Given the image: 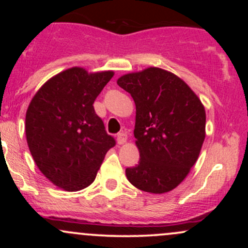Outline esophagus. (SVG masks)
<instances>
[{
  "instance_id": "obj_1",
  "label": "esophagus",
  "mask_w": 248,
  "mask_h": 248,
  "mask_svg": "<svg viewBox=\"0 0 248 248\" xmlns=\"http://www.w3.org/2000/svg\"><path fill=\"white\" fill-rule=\"evenodd\" d=\"M127 142V134L126 133H119L118 134V143L124 144Z\"/></svg>"
}]
</instances>
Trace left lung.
Instances as JSON below:
<instances>
[{
  "label": "left lung",
  "mask_w": 248,
  "mask_h": 248,
  "mask_svg": "<svg viewBox=\"0 0 248 248\" xmlns=\"http://www.w3.org/2000/svg\"><path fill=\"white\" fill-rule=\"evenodd\" d=\"M116 82L136 107L140 161L126 169L128 181L146 192L171 191L198 160L205 140L204 105L186 81L160 67L127 73Z\"/></svg>",
  "instance_id": "1"
}]
</instances>
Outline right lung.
Instances as JSON below:
<instances>
[{"mask_svg":"<svg viewBox=\"0 0 248 248\" xmlns=\"http://www.w3.org/2000/svg\"><path fill=\"white\" fill-rule=\"evenodd\" d=\"M113 76V71L71 67L50 78L31 99L25 115L28 147L43 175L65 191L91 186L115 146L93 107Z\"/></svg>","mask_w":248,"mask_h":248,"instance_id":"right-lung-1","label":"right lung"}]
</instances>
